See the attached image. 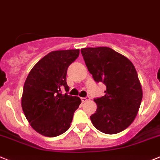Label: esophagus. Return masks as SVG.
Instances as JSON below:
<instances>
[{
  "label": "esophagus",
  "mask_w": 160,
  "mask_h": 160,
  "mask_svg": "<svg viewBox=\"0 0 160 160\" xmlns=\"http://www.w3.org/2000/svg\"><path fill=\"white\" fill-rule=\"evenodd\" d=\"M88 100H89V97H83V98H81L82 103H84V102H87Z\"/></svg>",
  "instance_id": "obj_1"
}]
</instances>
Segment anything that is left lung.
<instances>
[{"instance_id":"1","label":"left lung","mask_w":160,"mask_h":160,"mask_svg":"<svg viewBox=\"0 0 160 160\" xmlns=\"http://www.w3.org/2000/svg\"><path fill=\"white\" fill-rule=\"evenodd\" d=\"M81 53L93 79L106 85L104 96L94 100L97 108L91 121L103 133L121 132L134 121L143 98L135 66L108 47L82 48Z\"/></svg>"}]
</instances>
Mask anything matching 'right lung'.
<instances>
[{"label":"right lung","instance_id":"obj_1","mask_svg":"<svg viewBox=\"0 0 160 160\" xmlns=\"http://www.w3.org/2000/svg\"><path fill=\"white\" fill-rule=\"evenodd\" d=\"M79 54V49L51 52L34 65L24 82L22 110L32 128L42 136L56 137L68 130L81 103L80 97L61 93L64 88L68 90L67 69Z\"/></svg>","mask_w":160,"mask_h":160}]
</instances>
